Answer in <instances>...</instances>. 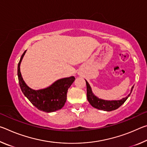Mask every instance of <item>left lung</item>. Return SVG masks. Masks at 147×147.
<instances>
[{"instance_id": "left-lung-1", "label": "left lung", "mask_w": 147, "mask_h": 147, "mask_svg": "<svg viewBox=\"0 0 147 147\" xmlns=\"http://www.w3.org/2000/svg\"><path fill=\"white\" fill-rule=\"evenodd\" d=\"M86 86H87V97H88V100L89 102L90 103L91 105L94 108H96L98 109H100V110H104L106 111H111L115 109L119 108L122 104L124 103L127 98L130 95V94L132 91V89L134 88V86L131 89L130 93L128 94L127 96L125 98H123L121 100H103V99L99 98L97 96H96L93 94V91L91 90V88L90 86H89V83L86 80Z\"/></svg>"}]
</instances>
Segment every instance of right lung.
Wrapping results in <instances>:
<instances>
[{"label": "right lung", "mask_w": 147, "mask_h": 147, "mask_svg": "<svg viewBox=\"0 0 147 147\" xmlns=\"http://www.w3.org/2000/svg\"><path fill=\"white\" fill-rule=\"evenodd\" d=\"M26 51L21 56L17 67L19 86L24 95L35 107L45 112H53L61 109L67 100L68 89L73 83L75 78L71 76L58 80L48 88L39 90L31 89L24 82L20 71V65Z\"/></svg>", "instance_id": "add662e5"}]
</instances>
